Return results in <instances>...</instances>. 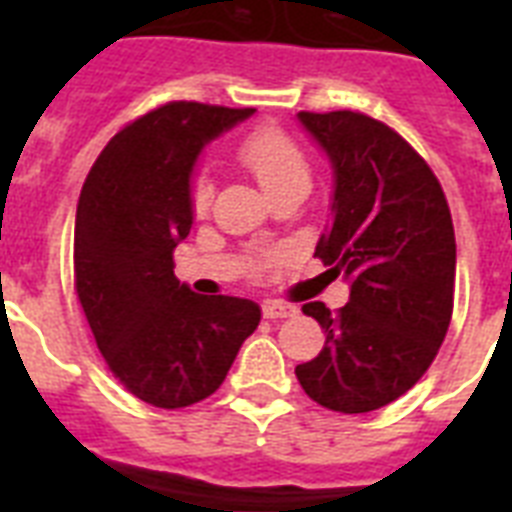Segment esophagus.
Here are the masks:
<instances>
[{"mask_svg":"<svg viewBox=\"0 0 512 512\" xmlns=\"http://www.w3.org/2000/svg\"><path fill=\"white\" fill-rule=\"evenodd\" d=\"M297 308L289 303H281V300H268L263 305V316L271 321H279V319H289V316H295Z\"/></svg>","mask_w":512,"mask_h":512,"instance_id":"esophagus-1","label":"esophagus"}]
</instances>
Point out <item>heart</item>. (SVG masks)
<instances>
[{
    "mask_svg": "<svg viewBox=\"0 0 512 512\" xmlns=\"http://www.w3.org/2000/svg\"><path fill=\"white\" fill-rule=\"evenodd\" d=\"M236 159L247 167L271 199L287 191H308L311 164L295 138L271 124L247 132L236 146ZM212 201V183L207 177H196L191 185L193 212H207Z\"/></svg>",
    "mask_w": 512,
    "mask_h": 512,
    "instance_id": "obj_1",
    "label": "heart"
}]
</instances>
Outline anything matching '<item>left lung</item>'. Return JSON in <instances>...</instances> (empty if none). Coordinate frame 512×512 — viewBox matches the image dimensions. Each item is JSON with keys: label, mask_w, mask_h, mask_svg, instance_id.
<instances>
[{"label": "left lung", "mask_w": 512, "mask_h": 512, "mask_svg": "<svg viewBox=\"0 0 512 512\" xmlns=\"http://www.w3.org/2000/svg\"><path fill=\"white\" fill-rule=\"evenodd\" d=\"M335 175L329 228L313 255L350 284L332 313L305 303L327 342L295 369L332 412L364 414L396 401L428 372L454 308L457 244L441 183L388 124L356 111L297 114Z\"/></svg>", "instance_id": "left-lung-1"}]
</instances>
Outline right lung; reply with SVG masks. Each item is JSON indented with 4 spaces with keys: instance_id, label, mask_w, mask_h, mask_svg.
Masks as SVG:
<instances>
[{
    "instance_id": "1",
    "label": "right lung",
    "mask_w": 512,
    "mask_h": 512,
    "mask_svg": "<svg viewBox=\"0 0 512 512\" xmlns=\"http://www.w3.org/2000/svg\"><path fill=\"white\" fill-rule=\"evenodd\" d=\"M252 114L188 100L154 108L108 140L79 193L76 295L116 380L159 409L212 396L260 324V305L196 295L172 263L193 225L196 159Z\"/></svg>"
}]
</instances>
